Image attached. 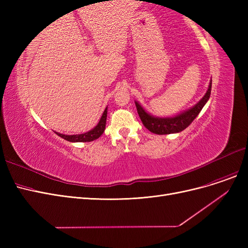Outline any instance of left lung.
Segmentation results:
<instances>
[{
  "label": "left lung",
  "mask_w": 248,
  "mask_h": 248,
  "mask_svg": "<svg viewBox=\"0 0 248 248\" xmlns=\"http://www.w3.org/2000/svg\"><path fill=\"white\" fill-rule=\"evenodd\" d=\"M211 87H212V80L210 81L209 88L207 90L204 97L196 104V106L190 108L189 109L184 110L183 112H180L179 115L175 117H167V118H160V117H154L147 112L144 108L140 104L136 101V107L138 109V114L141 120L142 124L148 130H150L156 134H170V133H177L184 130L186 127H188L194 119L198 117L202 108H204L205 104L210 98V94H211Z\"/></svg>",
  "instance_id": "left-lung-1"
}]
</instances>
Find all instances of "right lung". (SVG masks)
Returning a JSON list of instances; mask_svg holds the SVG:
<instances>
[{"instance_id":"1","label":"right lung","mask_w":248,"mask_h":248,"mask_svg":"<svg viewBox=\"0 0 248 248\" xmlns=\"http://www.w3.org/2000/svg\"><path fill=\"white\" fill-rule=\"evenodd\" d=\"M107 117H108V108L104 109L103 114L99 120V123L97 124L93 129H91L88 132L81 133V134H73V136H67V134H62L56 132L59 137H61L62 139L72 141V142H79V141H92L94 140L98 139L101 134L104 132V129H106V124H107Z\"/></svg>"}]
</instances>
